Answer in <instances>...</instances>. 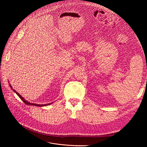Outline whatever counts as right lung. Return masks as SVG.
Returning a JSON list of instances; mask_svg holds the SVG:
<instances>
[{
	"mask_svg": "<svg viewBox=\"0 0 147 147\" xmlns=\"http://www.w3.org/2000/svg\"><path fill=\"white\" fill-rule=\"evenodd\" d=\"M13 91H14V90H13ZM16 92V91H15ZM16 94H18V93L16 92ZM18 95L20 97V98L21 99H23V100L25 102V103L26 104H28V105H36V106H43V105H37V104H30V103H29V102H26V101H25L24 100V99H23V97H21V96L19 94H18Z\"/></svg>",
	"mask_w": 147,
	"mask_h": 147,
	"instance_id": "add662e5",
	"label": "right lung"
}]
</instances>
